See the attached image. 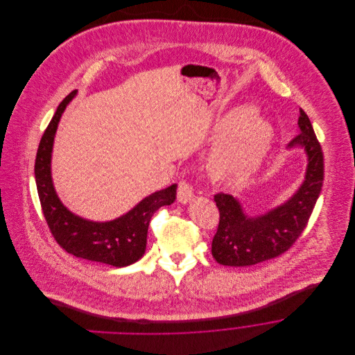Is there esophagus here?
I'll return each instance as SVG.
<instances>
[{"label":"esophagus","instance_id":"1","mask_svg":"<svg viewBox=\"0 0 355 355\" xmlns=\"http://www.w3.org/2000/svg\"><path fill=\"white\" fill-rule=\"evenodd\" d=\"M194 197V190H193V186L186 182V180H182L179 183V187H178V200L180 203L190 202Z\"/></svg>","mask_w":355,"mask_h":355}]
</instances>
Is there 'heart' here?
Returning a JSON list of instances; mask_svg holds the SVG:
<instances>
[{"label":"heart","instance_id":"obj_1","mask_svg":"<svg viewBox=\"0 0 355 355\" xmlns=\"http://www.w3.org/2000/svg\"><path fill=\"white\" fill-rule=\"evenodd\" d=\"M217 135L225 137L211 159L213 172L231 183L252 178L270 150L275 138L273 125L252 109H241L217 127Z\"/></svg>","mask_w":355,"mask_h":355}]
</instances>
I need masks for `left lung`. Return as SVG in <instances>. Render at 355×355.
Returning <instances> with one entry per match:
<instances>
[{"label":"left lung","instance_id":"1","mask_svg":"<svg viewBox=\"0 0 355 355\" xmlns=\"http://www.w3.org/2000/svg\"><path fill=\"white\" fill-rule=\"evenodd\" d=\"M300 134L288 148L301 146L307 154L304 183L287 202L261 216H248L232 196L220 193L214 202L220 211L211 242L213 258L227 266H250L286 253L304 232L324 180V155L311 123L300 109Z\"/></svg>","mask_w":355,"mask_h":355}]
</instances>
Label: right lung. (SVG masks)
Returning <instances> with one entry per match:
<instances>
[{
    "label": "right lung",
    "mask_w": 355,
    "mask_h": 355,
    "mask_svg": "<svg viewBox=\"0 0 355 355\" xmlns=\"http://www.w3.org/2000/svg\"><path fill=\"white\" fill-rule=\"evenodd\" d=\"M76 90L60 102L45 130L35 158V182L45 220L55 242L75 257L107 263L116 268L137 262L146 250L148 230L153 214L175 201L176 184L153 193L121 217L96 223L71 213L58 200L51 182L53 141L58 121Z\"/></svg>",
    "instance_id": "1"
}]
</instances>
